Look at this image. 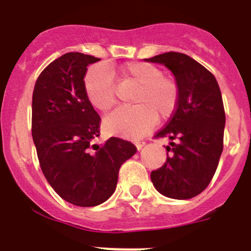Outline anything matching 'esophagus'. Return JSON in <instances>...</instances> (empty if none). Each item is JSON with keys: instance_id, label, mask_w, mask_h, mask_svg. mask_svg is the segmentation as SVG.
Listing matches in <instances>:
<instances>
[{"instance_id": "34e87169", "label": "esophagus", "mask_w": 251, "mask_h": 251, "mask_svg": "<svg viewBox=\"0 0 251 251\" xmlns=\"http://www.w3.org/2000/svg\"><path fill=\"white\" fill-rule=\"evenodd\" d=\"M135 145H136V147H137V150H141V148L146 145V142H143V141H137Z\"/></svg>"}]
</instances>
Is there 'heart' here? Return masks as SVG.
<instances>
[{"instance_id":"b5f03b06","label":"heart","mask_w":251,"mask_h":251,"mask_svg":"<svg viewBox=\"0 0 251 251\" xmlns=\"http://www.w3.org/2000/svg\"><path fill=\"white\" fill-rule=\"evenodd\" d=\"M120 79L137 87L132 101L136 105L113 111L104 120L106 130L115 135L133 137L150 130L159 116L168 119L179 103V86L174 78L163 76L160 70L147 62H128L120 69ZM84 91L89 103L101 113L116 103L111 70L99 64L87 71Z\"/></svg>"}]
</instances>
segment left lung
Segmentation results:
<instances>
[{"mask_svg":"<svg viewBox=\"0 0 251 251\" xmlns=\"http://www.w3.org/2000/svg\"><path fill=\"white\" fill-rule=\"evenodd\" d=\"M164 65L179 86V103L155 137H168L172 151L159 169L151 173L162 195L176 200L195 198L215 175L223 151L226 114L215 76L190 56L165 52L146 58Z\"/></svg>","mask_w":251,"mask_h":251,"instance_id":"1","label":"left lung"}]
</instances>
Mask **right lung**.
<instances>
[{
	"label": "right lung",
	"mask_w": 251,
	"mask_h": 251,
	"mask_svg": "<svg viewBox=\"0 0 251 251\" xmlns=\"http://www.w3.org/2000/svg\"><path fill=\"white\" fill-rule=\"evenodd\" d=\"M100 58L67 52L45 67L31 101V136L40 168L58 196L81 207L105 202L118 184L119 169L137 148L110 137L93 145L100 116L84 91L87 66Z\"/></svg>",
	"instance_id": "1"
}]
</instances>
